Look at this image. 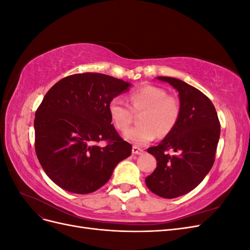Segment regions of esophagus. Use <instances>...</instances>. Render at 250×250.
Returning <instances> with one entry per match:
<instances>
[{
  "label": "esophagus",
  "mask_w": 250,
  "mask_h": 250,
  "mask_svg": "<svg viewBox=\"0 0 250 250\" xmlns=\"http://www.w3.org/2000/svg\"><path fill=\"white\" fill-rule=\"evenodd\" d=\"M143 149H141V148H139V147H137V146H133L132 147V153L133 154H137V155H140V154H143Z\"/></svg>",
  "instance_id": "obj_1"
}]
</instances>
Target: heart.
Here are the masks:
<instances>
[{"instance_id":"1","label":"heart","mask_w":250,"mask_h":250,"mask_svg":"<svg viewBox=\"0 0 250 250\" xmlns=\"http://www.w3.org/2000/svg\"><path fill=\"white\" fill-rule=\"evenodd\" d=\"M130 106L120 98H113L108 104V112L116 128L126 131L129 128L133 112H142L139 122L125 133V138L137 146H144L161 135H167L176 127L181 115L179 98L168 95L167 89L156 85H144L129 96Z\"/></svg>"}]
</instances>
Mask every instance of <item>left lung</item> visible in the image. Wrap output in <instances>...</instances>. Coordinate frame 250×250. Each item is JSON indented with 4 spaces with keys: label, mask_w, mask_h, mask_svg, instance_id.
<instances>
[{
    "label": "left lung",
    "mask_w": 250,
    "mask_h": 250,
    "mask_svg": "<svg viewBox=\"0 0 250 250\" xmlns=\"http://www.w3.org/2000/svg\"><path fill=\"white\" fill-rule=\"evenodd\" d=\"M176 88L181 115L176 127L157 146L148 148L156 168L146 177L149 190L163 198H176L197 187L215 162L220 122L214 104L199 89L172 77H157ZM173 149L177 154L170 156Z\"/></svg>",
    "instance_id": "8db88e82"
}]
</instances>
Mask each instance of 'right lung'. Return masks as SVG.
<instances>
[{
    "label": "right lung",
    "instance_id": "1",
    "mask_svg": "<svg viewBox=\"0 0 250 250\" xmlns=\"http://www.w3.org/2000/svg\"><path fill=\"white\" fill-rule=\"evenodd\" d=\"M130 83L100 73L74 74L53 85L35 112V152L43 171L64 190L97 191L132 146L111 124L108 104ZM107 142L100 147L97 143Z\"/></svg>",
    "mask_w": 250,
    "mask_h": 250
}]
</instances>
